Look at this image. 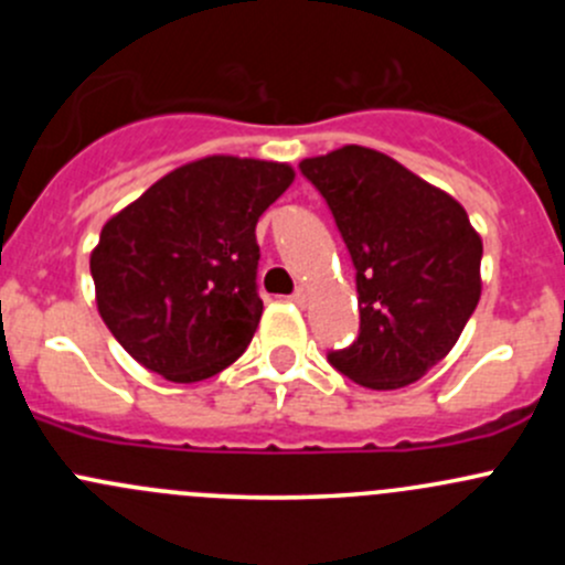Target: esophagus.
<instances>
[{"mask_svg":"<svg viewBox=\"0 0 565 565\" xmlns=\"http://www.w3.org/2000/svg\"><path fill=\"white\" fill-rule=\"evenodd\" d=\"M292 300H295V303H298V306H306V303H309V292H306V289L300 287L298 292L292 295Z\"/></svg>","mask_w":565,"mask_h":565,"instance_id":"1","label":"esophagus"}]
</instances>
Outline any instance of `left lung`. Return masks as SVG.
Here are the masks:
<instances>
[{
	"label": "left lung",
	"mask_w": 565,
	"mask_h": 565,
	"mask_svg": "<svg viewBox=\"0 0 565 565\" xmlns=\"http://www.w3.org/2000/svg\"><path fill=\"white\" fill-rule=\"evenodd\" d=\"M355 265L361 333L328 361L352 383L396 391L459 341L481 298V235L465 207L372 147L300 161Z\"/></svg>",
	"instance_id": "8db88e82"
}]
</instances>
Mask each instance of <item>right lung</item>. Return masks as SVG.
<instances>
[{
  "instance_id": "add662e5",
  "label": "right lung",
  "mask_w": 565,
  "mask_h": 565,
  "mask_svg": "<svg viewBox=\"0 0 565 565\" xmlns=\"http://www.w3.org/2000/svg\"><path fill=\"white\" fill-rule=\"evenodd\" d=\"M292 180L289 163L207 156L106 221L89 256L95 303L134 361L199 383L246 352L262 317L256 221Z\"/></svg>"
}]
</instances>
